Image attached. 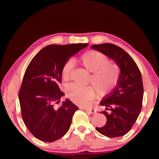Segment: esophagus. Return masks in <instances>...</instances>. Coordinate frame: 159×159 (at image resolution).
Returning <instances> with one entry per match:
<instances>
[{
    "label": "esophagus",
    "instance_id": "1",
    "mask_svg": "<svg viewBox=\"0 0 159 159\" xmlns=\"http://www.w3.org/2000/svg\"><path fill=\"white\" fill-rule=\"evenodd\" d=\"M83 109L84 110H85L87 112H88V113H90V114H95V110H93V109H92L91 108H88V107H85V108H83Z\"/></svg>",
    "mask_w": 159,
    "mask_h": 159
}]
</instances>
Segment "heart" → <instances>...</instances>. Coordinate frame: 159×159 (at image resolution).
<instances>
[{"mask_svg": "<svg viewBox=\"0 0 159 159\" xmlns=\"http://www.w3.org/2000/svg\"><path fill=\"white\" fill-rule=\"evenodd\" d=\"M80 61L86 69L93 72L90 82L98 92L104 95L109 93L115 88L120 76V69L114 63H108L106 55L96 50L85 52L80 57ZM74 60L69 59L62 66L61 78L67 80L70 79ZM66 95L72 102L79 106H87L95 98V88L92 85L80 86L71 83L66 86Z\"/></svg>", "mask_w": 159, "mask_h": 159, "instance_id": "b5f03b06", "label": "heart"}]
</instances>
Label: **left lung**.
Masks as SVG:
<instances>
[{"label": "left lung", "instance_id": "obj_1", "mask_svg": "<svg viewBox=\"0 0 159 159\" xmlns=\"http://www.w3.org/2000/svg\"><path fill=\"white\" fill-rule=\"evenodd\" d=\"M91 48L115 61L120 70L116 87L100 102L106 109L100 112L107 117L106 124L95 129L108 138L123 136L130 131L142 109L144 89L140 71L130 55L117 45L104 43Z\"/></svg>", "mask_w": 159, "mask_h": 159}]
</instances>
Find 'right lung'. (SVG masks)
Segmentation results:
<instances>
[{
	"instance_id": "1",
	"label": "right lung",
	"mask_w": 159,
	"mask_h": 159,
	"mask_svg": "<svg viewBox=\"0 0 159 159\" xmlns=\"http://www.w3.org/2000/svg\"><path fill=\"white\" fill-rule=\"evenodd\" d=\"M88 45H48L37 53L26 68L19 92L21 116L28 130L40 140L56 141L69 130L79 108L69 99L59 108L55 106L64 95L59 87L61 70L71 56Z\"/></svg>"
}]
</instances>
